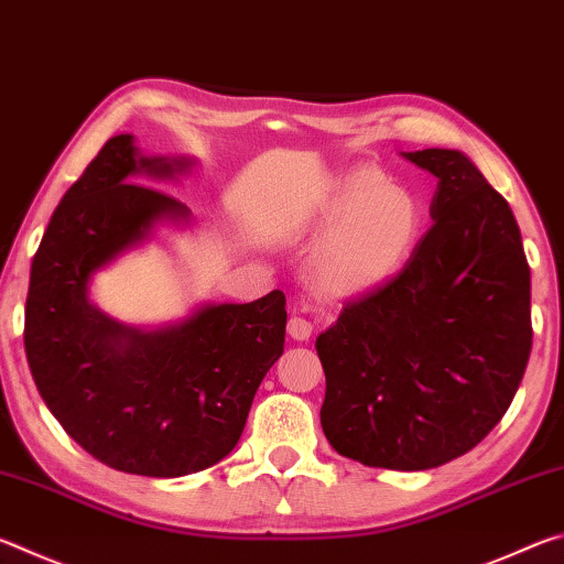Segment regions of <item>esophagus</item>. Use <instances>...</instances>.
Segmentation results:
<instances>
[{"label":"esophagus","mask_w":564,"mask_h":564,"mask_svg":"<svg viewBox=\"0 0 564 564\" xmlns=\"http://www.w3.org/2000/svg\"><path fill=\"white\" fill-rule=\"evenodd\" d=\"M311 333H313V326L305 318H301V316L289 318V336L293 340H308Z\"/></svg>","instance_id":"34e87169"}]
</instances>
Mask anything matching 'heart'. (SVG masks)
<instances>
[{
  "label": "heart",
  "mask_w": 564,
  "mask_h": 564,
  "mask_svg": "<svg viewBox=\"0 0 564 564\" xmlns=\"http://www.w3.org/2000/svg\"><path fill=\"white\" fill-rule=\"evenodd\" d=\"M313 216L328 221L311 248V283L338 301L360 299L393 281L425 231L423 202L370 166L333 178Z\"/></svg>",
  "instance_id": "heart-1"
}]
</instances>
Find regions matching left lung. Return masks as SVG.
Segmentation results:
<instances>
[{
    "mask_svg": "<svg viewBox=\"0 0 564 564\" xmlns=\"http://www.w3.org/2000/svg\"><path fill=\"white\" fill-rule=\"evenodd\" d=\"M437 178L413 259L316 338L321 425L368 467L431 470L510 408L532 348L530 265L505 198L457 149L403 151Z\"/></svg>",
    "mask_w": 564,
    "mask_h": 564,
    "instance_id": "1",
    "label": "left lung"
}]
</instances>
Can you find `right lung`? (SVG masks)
<instances>
[{
	"label": "right lung",
	"mask_w": 564,
	"mask_h": 564,
	"mask_svg": "<svg viewBox=\"0 0 564 564\" xmlns=\"http://www.w3.org/2000/svg\"><path fill=\"white\" fill-rule=\"evenodd\" d=\"M194 156H147L109 139L66 191L30 273L24 350L36 390L84 451L113 470L191 475L234 451L253 395L285 343V295L198 303L188 316L133 326L91 301V281L188 208L137 181L191 176Z\"/></svg>",
	"instance_id": "obj_1"
}]
</instances>
